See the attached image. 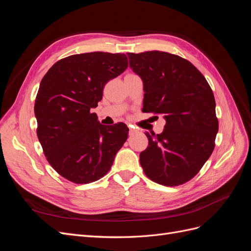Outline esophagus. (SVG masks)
Masks as SVG:
<instances>
[{"label": "esophagus", "mask_w": 251, "mask_h": 251, "mask_svg": "<svg viewBox=\"0 0 251 251\" xmlns=\"http://www.w3.org/2000/svg\"><path fill=\"white\" fill-rule=\"evenodd\" d=\"M128 128H130V135H134L136 133V130L132 127V126H128Z\"/></svg>", "instance_id": "obj_1"}]
</instances>
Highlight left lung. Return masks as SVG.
<instances>
[{"label":"left lung","instance_id":"obj_1","mask_svg":"<svg viewBox=\"0 0 251 251\" xmlns=\"http://www.w3.org/2000/svg\"><path fill=\"white\" fill-rule=\"evenodd\" d=\"M131 69L143 81V109L162 114L161 134L146 133L139 155L144 174L164 186L193 179L215 149L219 130L216 101L207 80L187 59L161 51L127 53Z\"/></svg>","mask_w":251,"mask_h":251}]
</instances>
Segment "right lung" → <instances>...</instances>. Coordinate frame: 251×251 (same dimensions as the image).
Listing matches in <instances>:
<instances>
[{"mask_svg":"<svg viewBox=\"0 0 251 251\" xmlns=\"http://www.w3.org/2000/svg\"><path fill=\"white\" fill-rule=\"evenodd\" d=\"M126 68L124 53H81L58 60L41 81L34 103L37 138L50 165L73 183L102 178L127 138L125 124L102 126L91 112L105 83Z\"/></svg>","mask_w":251,"mask_h":251,"instance_id":"obj_1","label":"right lung"}]
</instances>
